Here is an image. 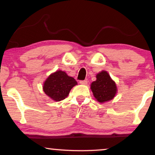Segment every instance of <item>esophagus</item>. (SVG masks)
<instances>
[{
	"label": "esophagus",
	"instance_id": "esophagus-1",
	"mask_svg": "<svg viewBox=\"0 0 155 155\" xmlns=\"http://www.w3.org/2000/svg\"><path fill=\"white\" fill-rule=\"evenodd\" d=\"M79 83L81 84H87V80H81V81H79Z\"/></svg>",
	"mask_w": 155,
	"mask_h": 155
}]
</instances>
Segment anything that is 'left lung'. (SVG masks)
I'll return each instance as SVG.
<instances>
[{"instance_id":"1","label":"left lung","mask_w":155,"mask_h":155,"mask_svg":"<svg viewBox=\"0 0 155 155\" xmlns=\"http://www.w3.org/2000/svg\"><path fill=\"white\" fill-rule=\"evenodd\" d=\"M96 78V81L91 84V90L96 100L104 103L113 99L117 93V86L108 73L101 71Z\"/></svg>"}]
</instances>
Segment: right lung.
<instances>
[{"label":"right lung","instance_id":"add662e5","mask_svg":"<svg viewBox=\"0 0 155 155\" xmlns=\"http://www.w3.org/2000/svg\"><path fill=\"white\" fill-rule=\"evenodd\" d=\"M77 82L66 73L58 71L51 74L44 84V91L49 97L55 101H63L67 97L73 87Z\"/></svg>","mask_w":155,"mask_h":155}]
</instances>
